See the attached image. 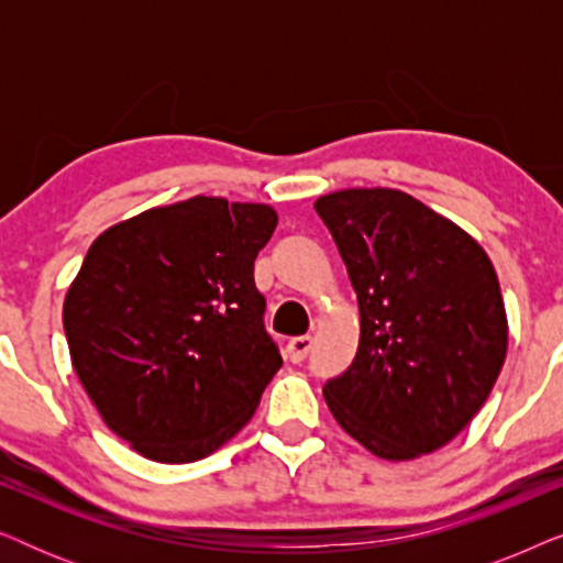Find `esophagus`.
Masks as SVG:
<instances>
[{"label":"esophagus","instance_id":"obj_1","mask_svg":"<svg viewBox=\"0 0 563 563\" xmlns=\"http://www.w3.org/2000/svg\"><path fill=\"white\" fill-rule=\"evenodd\" d=\"M310 349H312L310 335L291 338V341L287 343V358L291 361V364H302V361L307 358V353H310Z\"/></svg>","mask_w":563,"mask_h":563}]
</instances>
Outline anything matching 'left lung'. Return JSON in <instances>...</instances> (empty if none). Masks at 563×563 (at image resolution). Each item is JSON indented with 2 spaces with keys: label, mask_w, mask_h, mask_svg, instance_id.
Instances as JSON below:
<instances>
[{
  "label": "left lung",
  "mask_w": 563,
  "mask_h": 563,
  "mask_svg": "<svg viewBox=\"0 0 563 563\" xmlns=\"http://www.w3.org/2000/svg\"><path fill=\"white\" fill-rule=\"evenodd\" d=\"M358 297L356 358L322 387L345 433L387 461L443 449L487 402L507 353L495 266L451 220L397 189L314 202Z\"/></svg>",
  "instance_id": "1"
}]
</instances>
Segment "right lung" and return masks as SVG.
<instances>
[{
  "label": "right lung",
  "instance_id": "obj_1",
  "mask_svg": "<svg viewBox=\"0 0 563 563\" xmlns=\"http://www.w3.org/2000/svg\"><path fill=\"white\" fill-rule=\"evenodd\" d=\"M268 205L191 197L118 222L66 291L74 372L107 428L145 459L189 464L256 412L282 356L253 261Z\"/></svg>",
  "mask_w": 563,
  "mask_h": 563
}]
</instances>
